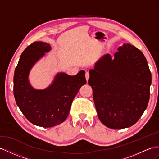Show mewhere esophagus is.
Listing matches in <instances>:
<instances>
[{"instance_id": "1", "label": "esophagus", "mask_w": 159, "mask_h": 159, "mask_svg": "<svg viewBox=\"0 0 159 159\" xmlns=\"http://www.w3.org/2000/svg\"><path fill=\"white\" fill-rule=\"evenodd\" d=\"M89 77H90V73H89V72H86V79L87 81L88 80Z\"/></svg>"}]
</instances>
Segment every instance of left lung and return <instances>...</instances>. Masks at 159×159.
I'll return each mask as SVG.
<instances>
[{
	"label": "left lung",
	"mask_w": 159,
	"mask_h": 159,
	"mask_svg": "<svg viewBox=\"0 0 159 159\" xmlns=\"http://www.w3.org/2000/svg\"><path fill=\"white\" fill-rule=\"evenodd\" d=\"M114 57L107 54L96 63L88 84L100 121L119 129L134 125L144 113L152 77L144 54L134 46L124 44Z\"/></svg>",
	"instance_id": "obj_1"
}]
</instances>
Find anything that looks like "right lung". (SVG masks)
Returning a JSON list of instances; mask_svg holds the SVG:
<instances>
[{"instance_id": "obj_1", "label": "right lung", "mask_w": 159, "mask_h": 159, "mask_svg": "<svg viewBox=\"0 0 159 159\" xmlns=\"http://www.w3.org/2000/svg\"><path fill=\"white\" fill-rule=\"evenodd\" d=\"M50 50L48 44L34 42L22 52L15 68L13 94L15 101L26 119L33 124L51 127L67 119L73 99L80 88L86 84L85 71L70 76L59 73L50 86L35 90L28 82L30 69Z\"/></svg>"}]
</instances>
